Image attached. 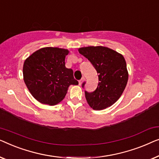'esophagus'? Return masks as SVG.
Returning a JSON list of instances; mask_svg holds the SVG:
<instances>
[{"mask_svg": "<svg viewBox=\"0 0 159 159\" xmlns=\"http://www.w3.org/2000/svg\"><path fill=\"white\" fill-rule=\"evenodd\" d=\"M84 81H85V78L83 77L82 79L79 80V85H82L83 83H84Z\"/></svg>", "mask_w": 159, "mask_h": 159, "instance_id": "1", "label": "esophagus"}]
</instances>
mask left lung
<instances>
[{
	"instance_id": "8db88e82",
	"label": "left lung",
	"mask_w": 159,
	"mask_h": 159,
	"mask_svg": "<svg viewBox=\"0 0 159 159\" xmlns=\"http://www.w3.org/2000/svg\"><path fill=\"white\" fill-rule=\"evenodd\" d=\"M79 52L91 62L99 74L97 89L92 93L85 92L87 103L94 110L111 107L121 97L128 80L123 55L103 46L84 47L79 48Z\"/></svg>"
}]
</instances>
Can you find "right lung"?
Listing matches in <instances>:
<instances>
[{
    "label": "right lung",
    "mask_w": 159,
    "mask_h": 159,
    "mask_svg": "<svg viewBox=\"0 0 159 159\" xmlns=\"http://www.w3.org/2000/svg\"><path fill=\"white\" fill-rule=\"evenodd\" d=\"M67 49L47 47L30 55L24 62L23 77L32 97L54 106L64 99L70 85H78L72 69L66 67Z\"/></svg>",
    "instance_id": "right-lung-1"
}]
</instances>
